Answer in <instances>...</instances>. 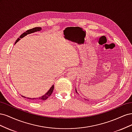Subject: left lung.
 <instances>
[{
	"label": "left lung",
	"mask_w": 132,
	"mask_h": 132,
	"mask_svg": "<svg viewBox=\"0 0 132 132\" xmlns=\"http://www.w3.org/2000/svg\"><path fill=\"white\" fill-rule=\"evenodd\" d=\"M75 92H76V93H77V94H78V92H77V89H75ZM85 100H88V101H89V100H87V99L85 98Z\"/></svg>",
	"instance_id": "8db88e82"
}]
</instances>
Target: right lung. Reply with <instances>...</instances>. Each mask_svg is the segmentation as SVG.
I'll use <instances>...</instances> for the list:
<instances>
[{"instance_id": "right-lung-1", "label": "right lung", "mask_w": 132, "mask_h": 132, "mask_svg": "<svg viewBox=\"0 0 132 132\" xmlns=\"http://www.w3.org/2000/svg\"><path fill=\"white\" fill-rule=\"evenodd\" d=\"M41 30H42V28L41 27H35V28H33V29H31L27 30L25 32H23L20 36L16 39V41L15 44L19 40H20L21 38H22L23 37H24L25 36H26V35H29V34L34 33V32H35L39 31H41ZM53 90H54V85H53L52 86H51V87L50 89V90L48 91L45 95L42 96H41V97H39L38 98H30V97H26L25 96H22V95H21V96H22L23 97H24L25 98L29 99V100L30 99V100H34V101H44V100H46L47 98H48L52 94V93H53Z\"/></svg>"}]
</instances>
